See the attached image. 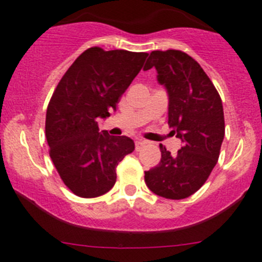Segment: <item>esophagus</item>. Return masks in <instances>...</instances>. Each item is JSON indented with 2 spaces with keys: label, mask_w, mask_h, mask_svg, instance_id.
<instances>
[{
  "label": "esophagus",
  "mask_w": 262,
  "mask_h": 262,
  "mask_svg": "<svg viewBox=\"0 0 262 262\" xmlns=\"http://www.w3.org/2000/svg\"><path fill=\"white\" fill-rule=\"evenodd\" d=\"M145 145H146V141H144V140H141V139H137L136 141H135V147H136L137 151H139V150H141Z\"/></svg>",
  "instance_id": "obj_1"
}]
</instances>
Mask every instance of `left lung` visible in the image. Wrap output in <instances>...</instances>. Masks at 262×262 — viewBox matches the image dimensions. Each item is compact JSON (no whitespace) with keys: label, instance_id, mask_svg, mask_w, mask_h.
Returning a JSON list of instances; mask_svg holds the SVG:
<instances>
[{"label":"left lung","instance_id":"1","mask_svg":"<svg viewBox=\"0 0 262 262\" xmlns=\"http://www.w3.org/2000/svg\"><path fill=\"white\" fill-rule=\"evenodd\" d=\"M151 67L168 92V125L182 147L172 155L160 145L162 159L145 172V183L155 195L181 200L200 190L218 162L225 130L222 99L203 67L185 52L152 51L144 70Z\"/></svg>","mask_w":262,"mask_h":262}]
</instances>
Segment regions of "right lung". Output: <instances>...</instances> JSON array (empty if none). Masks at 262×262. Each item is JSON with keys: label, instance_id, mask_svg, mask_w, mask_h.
<instances>
[{"label": "right lung", "instance_id": "right-lung-1", "mask_svg": "<svg viewBox=\"0 0 262 262\" xmlns=\"http://www.w3.org/2000/svg\"><path fill=\"white\" fill-rule=\"evenodd\" d=\"M147 53L92 47L69 67L47 108L49 157L64 185L92 199L115 186L116 167L135 150L127 136L99 132L98 118L110 117L144 66Z\"/></svg>", "mask_w": 262, "mask_h": 262}]
</instances>
